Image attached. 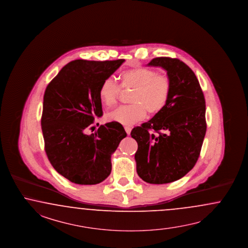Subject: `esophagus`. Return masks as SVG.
Here are the masks:
<instances>
[{
  "label": "esophagus",
  "instance_id": "34e87169",
  "mask_svg": "<svg viewBox=\"0 0 248 248\" xmlns=\"http://www.w3.org/2000/svg\"><path fill=\"white\" fill-rule=\"evenodd\" d=\"M124 128H125V131L127 132V134L129 135V134H130V131H131V128H130V127H125Z\"/></svg>",
  "mask_w": 248,
  "mask_h": 248
}]
</instances>
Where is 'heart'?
Wrapping results in <instances>:
<instances>
[{
    "label": "heart",
    "instance_id": "obj_1",
    "mask_svg": "<svg viewBox=\"0 0 248 248\" xmlns=\"http://www.w3.org/2000/svg\"><path fill=\"white\" fill-rule=\"evenodd\" d=\"M120 86L124 89H132L130 103L122 106L107 114V120L121 125L131 126L143 120L146 113L157 114L163 109L170 94V80L166 75L157 71L138 67L122 72ZM120 86L114 80L105 79L98 90L101 103L109 108L117 103L120 96Z\"/></svg>",
    "mask_w": 248,
    "mask_h": 248
}]
</instances>
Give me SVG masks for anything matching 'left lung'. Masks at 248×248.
I'll return each instance as SVG.
<instances>
[{
    "label": "left lung",
    "mask_w": 248,
    "mask_h": 248,
    "mask_svg": "<svg viewBox=\"0 0 248 248\" xmlns=\"http://www.w3.org/2000/svg\"><path fill=\"white\" fill-rule=\"evenodd\" d=\"M148 65L166 70L171 88L163 109L131 130L138 142L137 172L146 183L169 184L186 175L200 156L206 132L205 99L195 74L183 61L156 57Z\"/></svg>",
    "instance_id": "8db88e82"
}]
</instances>
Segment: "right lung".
I'll list each match as a JSON object with an SVG mask.
<instances>
[{
  "label": "right lung",
  "instance_id": "right-lung-1",
  "mask_svg": "<svg viewBox=\"0 0 248 248\" xmlns=\"http://www.w3.org/2000/svg\"><path fill=\"white\" fill-rule=\"evenodd\" d=\"M124 59L75 60L48 84L41 119L45 150L56 171L74 184L92 185L111 172V155L127 136L123 126L108 122L88 135L103 115L98 90ZM95 129V128H94Z\"/></svg>",
  "mask_w": 248,
  "mask_h": 248
}]
</instances>
